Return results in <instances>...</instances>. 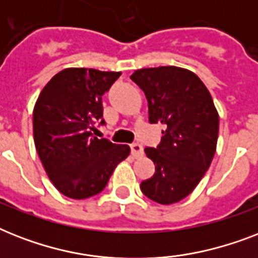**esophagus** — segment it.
<instances>
[{"instance_id": "1", "label": "esophagus", "mask_w": 258, "mask_h": 258, "mask_svg": "<svg viewBox=\"0 0 258 258\" xmlns=\"http://www.w3.org/2000/svg\"><path fill=\"white\" fill-rule=\"evenodd\" d=\"M131 154L134 158H139L143 155V147L139 143H134L131 145Z\"/></svg>"}]
</instances>
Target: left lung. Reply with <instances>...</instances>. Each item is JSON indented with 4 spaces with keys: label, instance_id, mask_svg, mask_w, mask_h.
Instances as JSON below:
<instances>
[{
    "label": "left lung",
    "instance_id": "8db88e82",
    "mask_svg": "<svg viewBox=\"0 0 258 258\" xmlns=\"http://www.w3.org/2000/svg\"><path fill=\"white\" fill-rule=\"evenodd\" d=\"M130 78L145 92L150 123L165 125L161 143L145 149L155 172L142 182V192L161 205L179 202L216 154L220 117L212 95L196 74L179 67L143 68Z\"/></svg>",
    "mask_w": 258,
    "mask_h": 258
}]
</instances>
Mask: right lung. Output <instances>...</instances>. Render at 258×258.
Returning a JSON list of instances; mask_svg holds the SVG:
<instances>
[{
	"label": "right lung",
	"instance_id": "add662e5",
	"mask_svg": "<svg viewBox=\"0 0 258 258\" xmlns=\"http://www.w3.org/2000/svg\"><path fill=\"white\" fill-rule=\"evenodd\" d=\"M121 72L67 68L42 88L33 109L38 157L58 191L86 200L105 187L109 176L130 155L127 145L93 137L103 120L101 97Z\"/></svg>",
	"mask_w": 258,
	"mask_h": 258
}]
</instances>
